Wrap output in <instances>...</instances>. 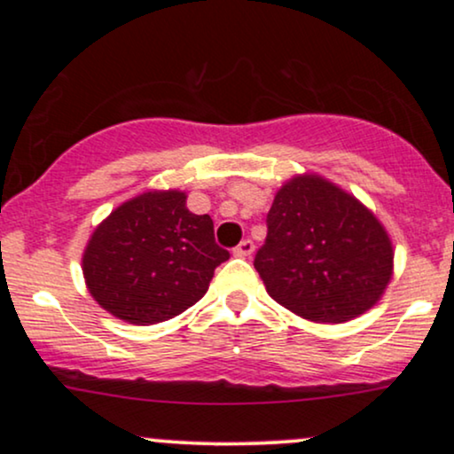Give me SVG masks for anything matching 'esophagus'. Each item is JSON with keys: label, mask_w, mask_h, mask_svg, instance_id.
<instances>
[{"label": "esophagus", "mask_w": 454, "mask_h": 454, "mask_svg": "<svg viewBox=\"0 0 454 454\" xmlns=\"http://www.w3.org/2000/svg\"><path fill=\"white\" fill-rule=\"evenodd\" d=\"M234 254H237V256H241V258L252 256V254H254V241H252V239H243V241L239 243L237 247H234Z\"/></svg>", "instance_id": "esophagus-1"}]
</instances>
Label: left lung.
Instances as JSON below:
<instances>
[{
    "mask_svg": "<svg viewBox=\"0 0 454 454\" xmlns=\"http://www.w3.org/2000/svg\"><path fill=\"white\" fill-rule=\"evenodd\" d=\"M254 267L286 309L311 322L340 325L382 296L393 273V245L356 198L305 175L275 196Z\"/></svg>",
    "mask_w": 454,
    "mask_h": 454,
    "instance_id": "obj_1",
    "label": "left lung"
}]
</instances>
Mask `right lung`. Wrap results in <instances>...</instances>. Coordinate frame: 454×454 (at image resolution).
I'll use <instances>...</instances> for the list:
<instances>
[{
	"instance_id": "add662e5",
	"label": "right lung",
	"mask_w": 454,
	"mask_h": 454,
	"mask_svg": "<svg viewBox=\"0 0 454 454\" xmlns=\"http://www.w3.org/2000/svg\"><path fill=\"white\" fill-rule=\"evenodd\" d=\"M228 258L213 220L187 211L185 194L147 192L96 228L82 273L104 309L132 325H155L200 301Z\"/></svg>"
}]
</instances>
